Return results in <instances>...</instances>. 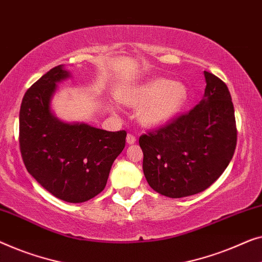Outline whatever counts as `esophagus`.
Segmentation results:
<instances>
[{
    "label": "esophagus",
    "mask_w": 262,
    "mask_h": 262,
    "mask_svg": "<svg viewBox=\"0 0 262 262\" xmlns=\"http://www.w3.org/2000/svg\"><path fill=\"white\" fill-rule=\"evenodd\" d=\"M136 140H137V138H136L135 135L128 134V135L126 136V142H127V144H134V143H136Z\"/></svg>",
    "instance_id": "esophagus-1"
}]
</instances>
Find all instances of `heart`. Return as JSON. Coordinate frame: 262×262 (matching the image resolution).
<instances>
[{"label": "heart", "instance_id": "heart-1", "mask_svg": "<svg viewBox=\"0 0 262 262\" xmlns=\"http://www.w3.org/2000/svg\"><path fill=\"white\" fill-rule=\"evenodd\" d=\"M189 91L182 82L157 78L136 87L124 97L127 105L140 107L138 119L147 127L162 126L182 111Z\"/></svg>", "mask_w": 262, "mask_h": 262}]
</instances>
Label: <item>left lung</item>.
<instances>
[{
    "mask_svg": "<svg viewBox=\"0 0 262 262\" xmlns=\"http://www.w3.org/2000/svg\"><path fill=\"white\" fill-rule=\"evenodd\" d=\"M203 99L194 108L139 137L143 171L155 191L170 199L199 194L222 175L236 147L229 90L204 71Z\"/></svg>",
    "mask_w": 262,
    "mask_h": 262,
    "instance_id": "left-lung-1",
    "label": "left lung"
}]
</instances>
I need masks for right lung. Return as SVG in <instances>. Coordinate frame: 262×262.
<instances>
[{"mask_svg":"<svg viewBox=\"0 0 262 262\" xmlns=\"http://www.w3.org/2000/svg\"><path fill=\"white\" fill-rule=\"evenodd\" d=\"M70 77L59 65L29 87L20 108V150L28 172L47 191L70 203L104 190L110 170L125 147L126 131L68 124L51 111L56 84Z\"/></svg>","mask_w":262,"mask_h":262,"instance_id":"add662e5","label":"right lung"}]
</instances>
